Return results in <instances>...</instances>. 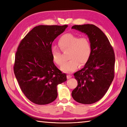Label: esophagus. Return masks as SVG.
Returning <instances> with one entry per match:
<instances>
[{"instance_id": "34e87169", "label": "esophagus", "mask_w": 127, "mask_h": 127, "mask_svg": "<svg viewBox=\"0 0 127 127\" xmlns=\"http://www.w3.org/2000/svg\"><path fill=\"white\" fill-rule=\"evenodd\" d=\"M71 77L72 76H70V75H67V76H66V78H67V79H69L71 78Z\"/></svg>"}]
</instances>
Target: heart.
Listing matches in <instances>:
<instances>
[{
    "label": "heart",
    "mask_w": 127,
    "mask_h": 127,
    "mask_svg": "<svg viewBox=\"0 0 127 127\" xmlns=\"http://www.w3.org/2000/svg\"><path fill=\"white\" fill-rule=\"evenodd\" d=\"M60 48L63 52L69 51L68 58L70 60L61 67L62 71L70 73L74 71L79 64L83 66L87 63L91 54V45L89 38L86 36L79 37L72 33L62 35L58 41ZM53 62L58 66L64 63L63 54L58 49H51Z\"/></svg>",
    "instance_id": "b5f03b06"
}]
</instances>
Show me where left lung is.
Masks as SVG:
<instances>
[{
	"label": "left lung",
	"instance_id": "8db88e82",
	"mask_svg": "<svg viewBox=\"0 0 127 127\" xmlns=\"http://www.w3.org/2000/svg\"><path fill=\"white\" fill-rule=\"evenodd\" d=\"M72 29L87 35L91 45L89 61L74 74L78 85L72 91V96L81 104H93L105 95L113 81L114 51L106 36L96 26L74 25Z\"/></svg>",
	"mask_w": 127,
	"mask_h": 127
}]
</instances>
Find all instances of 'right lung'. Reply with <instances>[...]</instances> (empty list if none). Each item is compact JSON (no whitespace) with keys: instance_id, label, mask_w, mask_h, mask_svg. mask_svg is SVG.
<instances>
[{"instance_id":"obj_1","label":"right lung","mask_w":127,"mask_h":127,"mask_svg":"<svg viewBox=\"0 0 127 127\" xmlns=\"http://www.w3.org/2000/svg\"><path fill=\"white\" fill-rule=\"evenodd\" d=\"M68 25H40L21 40L15 56L14 73L23 93L31 102L45 105L57 97L58 85L66 81L54 64L51 45Z\"/></svg>"}]
</instances>
